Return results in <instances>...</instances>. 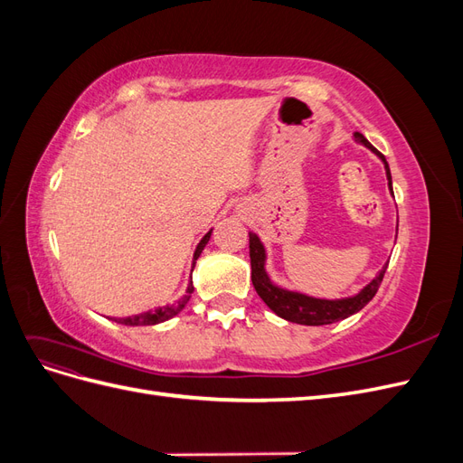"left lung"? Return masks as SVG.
I'll list each match as a JSON object with an SVG mask.
<instances>
[{"label":"left lung","mask_w":463,"mask_h":463,"mask_svg":"<svg viewBox=\"0 0 463 463\" xmlns=\"http://www.w3.org/2000/svg\"><path fill=\"white\" fill-rule=\"evenodd\" d=\"M354 141L367 146L373 154H376V156L381 158V162L384 164L390 194H394L392 193V175H390L386 158L361 133H354ZM249 255H250V279H253V286L259 293V298L269 305L278 317H282L289 322H296V325H305V326L332 325V322H338L359 313L363 307L374 298V293L378 291V288H381L384 272L388 269V262H386L381 269V272H378L365 288H361L355 296L342 298V299H322V298L307 296V293H301V291H293L282 286H276L272 282L269 272H266L264 243L260 241V237L255 232H249Z\"/></svg>","instance_id":"1"}]
</instances>
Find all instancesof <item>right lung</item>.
<instances>
[{"instance_id": "obj_1", "label": "right lung", "mask_w": 463, "mask_h": 463, "mask_svg": "<svg viewBox=\"0 0 463 463\" xmlns=\"http://www.w3.org/2000/svg\"><path fill=\"white\" fill-rule=\"evenodd\" d=\"M210 235H213V230H208V232L204 233V237L199 241L197 249H194L191 269H194V262H197V259H199L201 253H203V249H204L206 243L210 241ZM193 289H194V288H193V279H189L187 289H185V296L181 298L179 301H175V303H172V305H162V307H158V309H152V311H146V313H141V315L125 317V318H114V320L119 322V325H125V326H152V325H160V322L170 320V318H174L177 313L184 311V307H185L187 301L191 299Z\"/></svg>"}]
</instances>
